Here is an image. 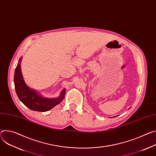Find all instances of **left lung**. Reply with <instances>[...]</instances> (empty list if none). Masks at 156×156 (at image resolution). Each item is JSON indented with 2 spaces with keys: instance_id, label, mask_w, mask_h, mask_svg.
Listing matches in <instances>:
<instances>
[{
  "instance_id": "obj_1",
  "label": "left lung",
  "mask_w": 156,
  "mask_h": 156,
  "mask_svg": "<svg viewBox=\"0 0 156 156\" xmlns=\"http://www.w3.org/2000/svg\"><path fill=\"white\" fill-rule=\"evenodd\" d=\"M114 117H116V116H114ZM114 117H112V118H114Z\"/></svg>"
}]
</instances>
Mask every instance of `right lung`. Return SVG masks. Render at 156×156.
Here are the masks:
<instances>
[{"instance_id": "obj_1", "label": "right lung", "mask_w": 156, "mask_h": 156, "mask_svg": "<svg viewBox=\"0 0 156 156\" xmlns=\"http://www.w3.org/2000/svg\"><path fill=\"white\" fill-rule=\"evenodd\" d=\"M21 60L22 57L19 59L14 74L15 88L19 100L31 110L40 112L49 111L60 103L65 97L66 92L65 89H63L60 96L58 98H47L41 96L35 90L27 86L21 72Z\"/></svg>"}]
</instances>
